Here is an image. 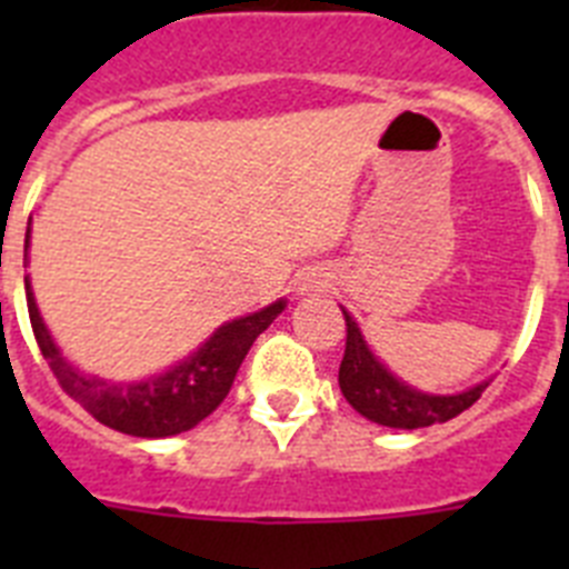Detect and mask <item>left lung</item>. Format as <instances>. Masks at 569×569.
I'll return each mask as SVG.
<instances>
[{"mask_svg":"<svg viewBox=\"0 0 569 569\" xmlns=\"http://www.w3.org/2000/svg\"><path fill=\"white\" fill-rule=\"evenodd\" d=\"M341 313H345L347 341L345 359H341L339 367V387L345 399L365 419L385 427H399V430H416V427H430L456 419L485 393L487 385L470 387V390L456 396H427L413 390V387L401 385L367 350L365 339H361L356 321L347 316V310H341Z\"/></svg>","mask_w":569,"mask_h":569,"instance_id":"left-lung-1","label":"left lung"}]
</instances>
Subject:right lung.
I'll use <instances>...</instances> for the list:
<instances>
[{"label":"right lung","mask_w":569,"mask_h":569,"mask_svg":"<svg viewBox=\"0 0 569 569\" xmlns=\"http://www.w3.org/2000/svg\"><path fill=\"white\" fill-rule=\"evenodd\" d=\"M24 296H28L30 328L59 387L104 427L139 436V439H164V436L184 433L208 419L216 407L228 399L236 373L253 347L256 336L264 333L270 321L284 310V301H276L259 313L228 321L199 347V353L176 365L168 373L153 376L139 385H110V381L79 373L77 367L62 359L39 316L28 279H24Z\"/></svg>","instance_id":"obj_1"}]
</instances>
